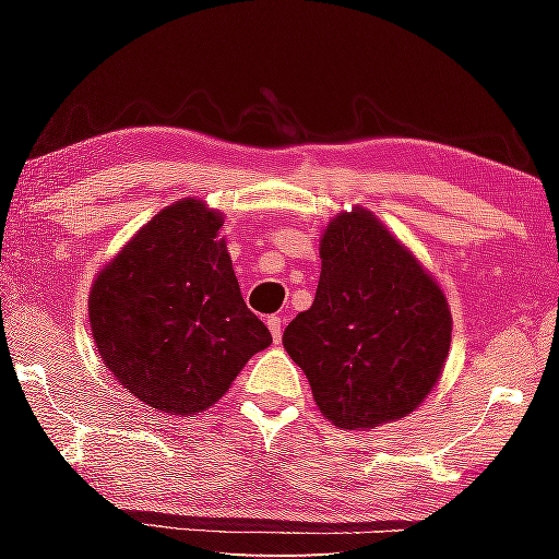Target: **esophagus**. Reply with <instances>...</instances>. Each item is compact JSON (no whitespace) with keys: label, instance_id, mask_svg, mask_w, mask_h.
Here are the masks:
<instances>
[{"label":"esophagus","instance_id":"1","mask_svg":"<svg viewBox=\"0 0 559 559\" xmlns=\"http://www.w3.org/2000/svg\"><path fill=\"white\" fill-rule=\"evenodd\" d=\"M266 325H269V330H271L273 340H276V343H281V337H283V320H281V316H269Z\"/></svg>","mask_w":559,"mask_h":559}]
</instances>
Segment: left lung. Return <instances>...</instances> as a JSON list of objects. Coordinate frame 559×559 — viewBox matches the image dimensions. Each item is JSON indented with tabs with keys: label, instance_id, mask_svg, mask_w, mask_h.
Returning <instances> with one entry per match:
<instances>
[{
	"label": "left lung",
	"instance_id": "8db88e82",
	"mask_svg": "<svg viewBox=\"0 0 559 559\" xmlns=\"http://www.w3.org/2000/svg\"><path fill=\"white\" fill-rule=\"evenodd\" d=\"M316 300L283 333L318 409L340 429H372L424 402L451 347L449 302L409 251L355 206L320 241Z\"/></svg>",
	"mask_w": 559,
	"mask_h": 559
}]
</instances>
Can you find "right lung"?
Returning <instances> with one entry per match:
<instances>
[{"instance_id": "1", "label": "right lung", "mask_w": 559, "mask_h": 559, "mask_svg": "<svg viewBox=\"0 0 559 559\" xmlns=\"http://www.w3.org/2000/svg\"><path fill=\"white\" fill-rule=\"evenodd\" d=\"M224 219L200 200L153 216L93 283L88 316L116 380L157 412H202L271 333L246 308Z\"/></svg>"}]
</instances>
